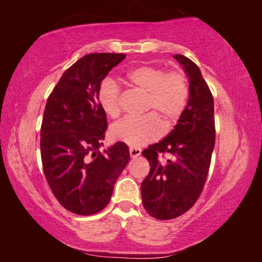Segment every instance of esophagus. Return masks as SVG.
<instances>
[{"mask_svg":"<svg viewBox=\"0 0 262 262\" xmlns=\"http://www.w3.org/2000/svg\"><path fill=\"white\" fill-rule=\"evenodd\" d=\"M141 153H142V149L140 147H130L129 148V154L133 159L140 157Z\"/></svg>","mask_w":262,"mask_h":262,"instance_id":"obj_1","label":"esophagus"}]
</instances>
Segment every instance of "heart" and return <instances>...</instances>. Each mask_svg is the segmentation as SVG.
I'll use <instances>...</instances> for the list:
<instances>
[{
	"label": "heart",
	"instance_id": "obj_1",
	"mask_svg": "<svg viewBox=\"0 0 262 262\" xmlns=\"http://www.w3.org/2000/svg\"><path fill=\"white\" fill-rule=\"evenodd\" d=\"M129 85L145 93L144 113H151L141 118H127L111 127L114 141L129 146H142L157 141L163 133L162 121L171 126L181 118L189 99L186 75L179 71L165 72L158 66L143 65L128 72ZM98 102L104 114L117 118L121 114V92L116 83L105 79L98 90Z\"/></svg>",
	"mask_w": 262,
	"mask_h": 262
}]
</instances>
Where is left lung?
Listing matches in <instances>:
<instances>
[{"instance_id": "obj_1", "label": "left lung", "mask_w": 262, "mask_h": 262, "mask_svg": "<svg viewBox=\"0 0 262 262\" xmlns=\"http://www.w3.org/2000/svg\"><path fill=\"white\" fill-rule=\"evenodd\" d=\"M189 77V99L185 113L164 140L142 152L149 173L141 185L142 202L157 220L185 214L197 202L207 179L215 145L214 99L198 66L183 55H173ZM172 160L161 163L158 154Z\"/></svg>"}]
</instances>
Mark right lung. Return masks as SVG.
Here are the masks:
<instances>
[{
    "instance_id": "obj_1",
    "label": "right lung",
    "mask_w": 262,
    "mask_h": 262,
    "mask_svg": "<svg viewBox=\"0 0 262 262\" xmlns=\"http://www.w3.org/2000/svg\"><path fill=\"white\" fill-rule=\"evenodd\" d=\"M125 54H88L64 72L47 99L40 129L43 173L54 196L77 215H93L110 202L130 159L125 143L100 152L107 116L98 90Z\"/></svg>"
}]
</instances>
